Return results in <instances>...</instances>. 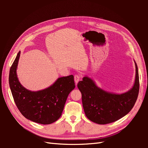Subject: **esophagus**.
Segmentation results:
<instances>
[{"label":"esophagus","mask_w":148,"mask_h":148,"mask_svg":"<svg viewBox=\"0 0 148 148\" xmlns=\"http://www.w3.org/2000/svg\"><path fill=\"white\" fill-rule=\"evenodd\" d=\"M80 78H81V76H80V75L79 74H77L75 75L74 77V79H75V83L76 84H77V83H78V82L79 81Z\"/></svg>","instance_id":"esophagus-1"}]
</instances>
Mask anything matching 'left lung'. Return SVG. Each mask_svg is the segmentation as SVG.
<instances>
[{"mask_svg":"<svg viewBox=\"0 0 148 148\" xmlns=\"http://www.w3.org/2000/svg\"><path fill=\"white\" fill-rule=\"evenodd\" d=\"M135 66V84L130 90L120 95L104 91L87 77L78 82L77 86L82 92L84 111L89 120L101 125L110 123L122 118L132 109L140 89L136 63Z\"/></svg>","mask_w":148,"mask_h":148,"instance_id":"1","label":"left lung"}]
</instances>
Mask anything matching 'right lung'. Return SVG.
Here are the masks:
<instances>
[{
	"mask_svg": "<svg viewBox=\"0 0 148 148\" xmlns=\"http://www.w3.org/2000/svg\"><path fill=\"white\" fill-rule=\"evenodd\" d=\"M18 54L10 67L9 84L15 104L25 118L34 122L48 125L59 119L70 92L75 88L73 75L58 78L52 86L38 91H31L18 81L16 68Z\"/></svg>",
	"mask_w": 148,
	"mask_h": 148,
	"instance_id": "obj_1",
	"label": "right lung"
}]
</instances>
